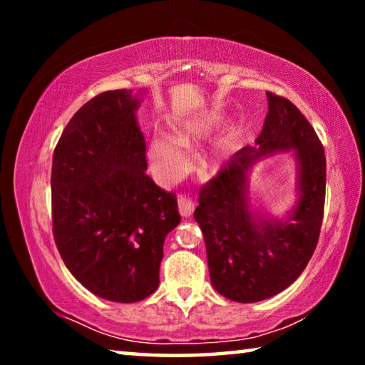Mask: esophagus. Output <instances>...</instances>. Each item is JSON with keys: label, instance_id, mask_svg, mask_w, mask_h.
I'll return each instance as SVG.
<instances>
[{"label": "esophagus", "instance_id": "34e87169", "mask_svg": "<svg viewBox=\"0 0 365 365\" xmlns=\"http://www.w3.org/2000/svg\"><path fill=\"white\" fill-rule=\"evenodd\" d=\"M195 211V205L193 201L187 196H180L178 197V212H180L182 217H190Z\"/></svg>", "mask_w": 365, "mask_h": 365}]
</instances>
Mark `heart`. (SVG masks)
<instances>
[{"label":"heart","instance_id":"1","mask_svg":"<svg viewBox=\"0 0 365 365\" xmlns=\"http://www.w3.org/2000/svg\"><path fill=\"white\" fill-rule=\"evenodd\" d=\"M220 122L222 119L215 114L195 115L175 123L174 137L164 133L151 135V138L148 140V156H150L159 178L174 180L180 177L188 168V156L183 148L201 145L220 125ZM240 138H242V132L238 128H233L217 143H214L202 159L205 168L212 174L224 170L232 163Z\"/></svg>","mask_w":365,"mask_h":365}]
</instances>
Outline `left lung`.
<instances>
[{
  "instance_id": "obj_1",
  "label": "left lung",
  "mask_w": 365,
  "mask_h": 365,
  "mask_svg": "<svg viewBox=\"0 0 365 365\" xmlns=\"http://www.w3.org/2000/svg\"><path fill=\"white\" fill-rule=\"evenodd\" d=\"M265 95L269 114L256 146L233 154L232 163L202 187L195 211L212 287L237 302L272 298L298 280L316 250L324 217V146L293 103ZM277 152H289L297 164L295 202L282 216L267 212L249 191L257 163Z\"/></svg>"
}]
</instances>
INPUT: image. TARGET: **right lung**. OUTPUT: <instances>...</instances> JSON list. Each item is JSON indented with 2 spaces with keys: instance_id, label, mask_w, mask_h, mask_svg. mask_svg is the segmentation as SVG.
Returning <instances> with one entry per match:
<instances>
[{
  "instance_id": "right-lung-1",
  "label": "right lung",
  "mask_w": 365,
  "mask_h": 365,
  "mask_svg": "<svg viewBox=\"0 0 365 365\" xmlns=\"http://www.w3.org/2000/svg\"><path fill=\"white\" fill-rule=\"evenodd\" d=\"M148 90H113L80 108L53 154V233L76 280L114 302L159 287L164 240L180 224L177 200L146 175L137 110Z\"/></svg>"
}]
</instances>
